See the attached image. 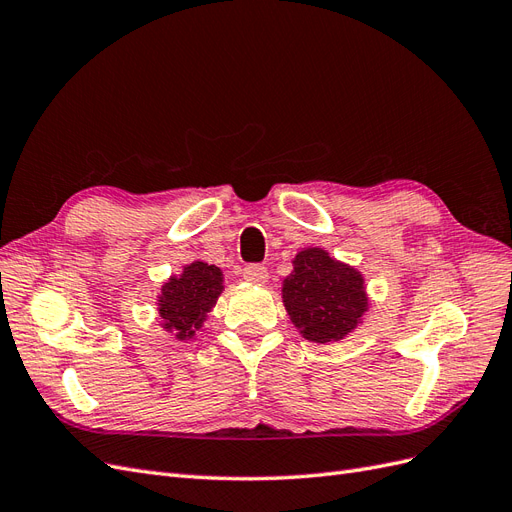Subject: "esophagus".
Wrapping results in <instances>:
<instances>
[{"label":"esophagus","instance_id":"34e87169","mask_svg":"<svg viewBox=\"0 0 512 512\" xmlns=\"http://www.w3.org/2000/svg\"><path fill=\"white\" fill-rule=\"evenodd\" d=\"M243 280L252 284H265L269 280V271L265 265H247L243 269Z\"/></svg>","mask_w":512,"mask_h":512}]
</instances>
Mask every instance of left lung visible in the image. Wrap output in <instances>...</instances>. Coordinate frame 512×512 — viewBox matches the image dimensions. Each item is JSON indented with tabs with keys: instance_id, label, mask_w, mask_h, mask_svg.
<instances>
[{
	"instance_id": "obj_1",
	"label": "left lung",
	"mask_w": 512,
	"mask_h": 512,
	"mask_svg": "<svg viewBox=\"0 0 512 512\" xmlns=\"http://www.w3.org/2000/svg\"><path fill=\"white\" fill-rule=\"evenodd\" d=\"M282 301L294 327L316 344L344 339L369 309L361 271L331 258L322 247H305L292 258Z\"/></svg>"
}]
</instances>
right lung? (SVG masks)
<instances>
[{"label":"right lung","instance_id":"obj_1","mask_svg":"<svg viewBox=\"0 0 512 512\" xmlns=\"http://www.w3.org/2000/svg\"><path fill=\"white\" fill-rule=\"evenodd\" d=\"M224 290V273L220 267L203 260L185 265L181 275H170L158 297V314L162 329L173 333L179 342L192 339L203 329L207 314L218 303Z\"/></svg>","mask_w":512,"mask_h":512}]
</instances>
